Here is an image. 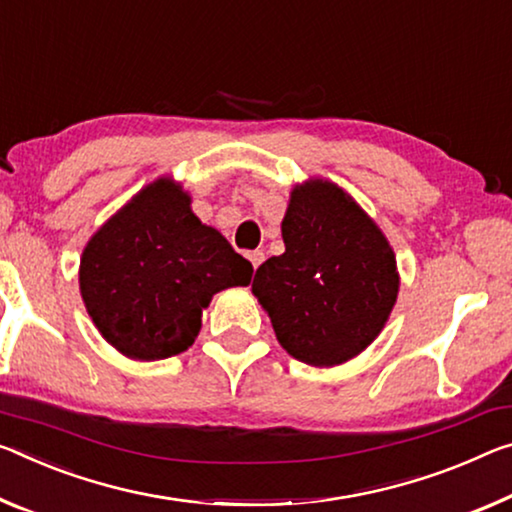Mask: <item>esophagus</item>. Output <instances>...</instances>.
<instances>
[{
	"label": "esophagus",
	"mask_w": 512,
	"mask_h": 512,
	"mask_svg": "<svg viewBox=\"0 0 512 512\" xmlns=\"http://www.w3.org/2000/svg\"><path fill=\"white\" fill-rule=\"evenodd\" d=\"M246 257L250 259V264H253L255 271H257V266L264 262V253H262V250H250V253H248Z\"/></svg>",
	"instance_id": "1"
}]
</instances>
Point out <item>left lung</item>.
<instances>
[{
	"label": "left lung",
	"mask_w": 512,
	"mask_h": 512,
	"mask_svg": "<svg viewBox=\"0 0 512 512\" xmlns=\"http://www.w3.org/2000/svg\"><path fill=\"white\" fill-rule=\"evenodd\" d=\"M282 239L285 253L266 259L253 280L280 346L312 367L360 355L399 296L385 234L337 184L307 180L291 191Z\"/></svg>",
	"instance_id": "obj_1"
}]
</instances>
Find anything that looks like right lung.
Wrapping results in <instances>:
<instances>
[{"label": "right lung", "instance_id": "1", "mask_svg": "<svg viewBox=\"0 0 512 512\" xmlns=\"http://www.w3.org/2000/svg\"><path fill=\"white\" fill-rule=\"evenodd\" d=\"M253 264L191 212V196L159 177L118 209L79 264L86 312L127 358L152 362L196 342L202 310L227 287H246Z\"/></svg>", "mask_w": 512, "mask_h": 512}]
</instances>
